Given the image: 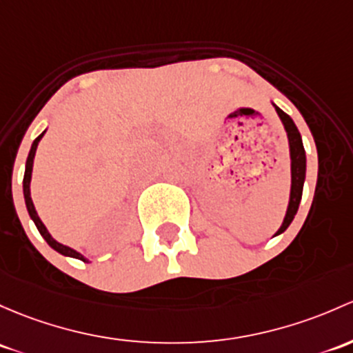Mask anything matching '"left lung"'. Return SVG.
<instances>
[{
    "label": "left lung",
    "mask_w": 353,
    "mask_h": 353,
    "mask_svg": "<svg viewBox=\"0 0 353 353\" xmlns=\"http://www.w3.org/2000/svg\"><path fill=\"white\" fill-rule=\"evenodd\" d=\"M276 111L277 114H279L281 120H283L285 132H288L289 150H291V198H289V206L288 211H285L283 225H281V228L277 230L276 233V235H281V233L285 232V228L291 225V221L294 220V214L298 213L299 203H301L304 176H306V154H304L301 135H299L294 121L291 120V117H289L288 113H284V111L277 108V106Z\"/></svg>",
    "instance_id": "obj_1"
}]
</instances>
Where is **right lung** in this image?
<instances>
[{
    "instance_id": "add662e5",
    "label": "right lung",
    "mask_w": 353,
    "mask_h": 353,
    "mask_svg": "<svg viewBox=\"0 0 353 353\" xmlns=\"http://www.w3.org/2000/svg\"><path fill=\"white\" fill-rule=\"evenodd\" d=\"M43 133H46V132H43ZM43 133H40V135L37 137L35 140H33V143H32V148H30V154H28V159H27V167H25V176H23V194H25V205H27V210H28V214H30V218H32V220H33V223L37 225V228H39L40 235H42L43 239H46V242L49 243L50 247L54 248V250H57L59 254H62V255H68V257H74V259H79V261H83V262H88L86 259H84L83 255L79 254V252H76V250H74V248H70V247H65V245L59 243L57 240H54V239H52V236H50V233L47 232L46 225L42 223V220H40V218H39V214H37V211H35V206H33L32 196H30V181H32L33 157H35L37 145H39V142H40V139H42V137H43Z\"/></svg>"
}]
</instances>
